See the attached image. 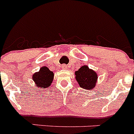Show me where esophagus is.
I'll list each match as a JSON object with an SVG mask.
<instances>
[{"instance_id":"34e87169","label":"esophagus","mask_w":134,"mask_h":134,"mask_svg":"<svg viewBox=\"0 0 134 134\" xmlns=\"http://www.w3.org/2000/svg\"><path fill=\"white\" fill-rule=\"evenodd\" d=\"M62 68H63V69H67L68 68V66L66 64H62Z\"/></svg>"}]
</instances>
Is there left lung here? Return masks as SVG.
<instances>
[{
	"instance_id": "8db88e82",
	"label": "left lung",
	"mask_w": 134,
	"mask_h": 134,
	"mask_svg": "<svg viewBox=\"0 0 134 134\" xmlns=\"http://www.w3.org/2000/svg\"><path fill=\"white\" fill-rule=\"evenodd\" d=\"M76 80L81 88L91 91L95 87L98 80V74L95 71L90 69L88 66H82L76 71Z\"/></svg>"
}]
</instances>
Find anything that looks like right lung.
<instances>
[{
  "instance_id": "right-lung-1",
  "label": "right lung",
  "mask_w": 134,
  "mask_h": 134,
  "mask_svg": "<svg viewBox=\"0 0 134 134\" xmlns=\"http://www.w3.org/2000/svg\"><path fill=\"white\" fill-rule=\"evenodd\" d=\"M54 74L46 66H43L32 76V79L37 88H48L52 83Z\"/></svg>"
}]
</instances>
